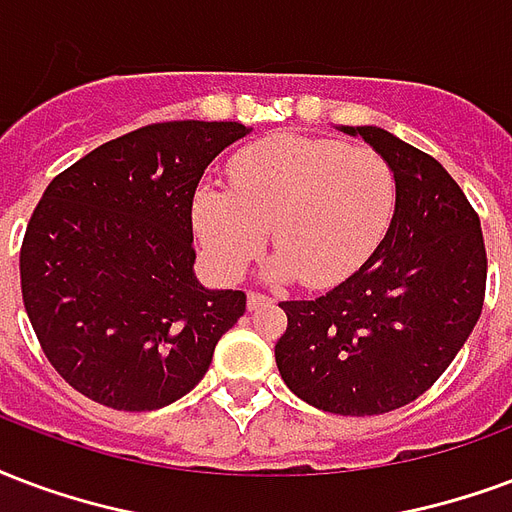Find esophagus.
<instances>
[{"instance_id": "esophagus-1", "label": "esophagus", "mask_w": 512, "mask_h": 512, "mask_svg": "<svg viewBox=\"0 0 512 512\" xmlns=\"http://www.w3.org/2000/svg\"><path fill=\"white\" fill-rule=\"evenodd\" d=\"M266 304H271V298H268V295L255 293V290L246 295V306H249L252 312H255V309H260V306H266Z\"/></svg>"}]
</instances>
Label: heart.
Instances as JSON below:
<instances>
[{"mask_svg":"<svg viewBox=\"0 0 512 512\" xmlns=\"http://www.w3.org/2000/svg\"><path fill=\"white\" fill-rule=\"evenodd\" d=\"M230 184H203L192 203L203 255L225 279L244 274L271 227V279L336 285L374 255L396 211V173L380 151L301 132L238 151Z\"/></svg>","mask_w":512,"mask_h":512,"instance_id":"b5f03b06","label":"heart"}]
</instances>
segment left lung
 I'll return each instance as SVG.
<instances>
[{
  "mask_svg": "<svg viewBox=\"0 0 512 512\" xmlns=\"http://www.w3.org/2000/svg\"><path fill=\"white\" fill-rule=\"evenodd\" d=\"M391 162L396 211L382 244L342 285L282 301L274 347L290 391L333 415H382L426 393L478 323L486 244L475 208L426 151L380 127H342Z\"/></svg>",
  "mask_w": 512,
  "mask_h": 512,
  "instance_id": "8db88e82",
  "label": "left lung"
}]
</instances>
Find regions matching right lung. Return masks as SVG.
Listing matches in <instances>:
<instances>
[{
  "instance_id": "right-lung-1",
  "label": "right lung",
  "mask_w": 512,
  "mask_h": 512,
  "mask_svg": "<svg viewBox=\"0 0 512 512\" xmlns=\"http://www.w3.org/2000/svg\"><path fill=\"white\" fill-rule=\"evenodd\" d=\"M238 121H162L102 143L59 173L21 244V293L37 342L86 399L160 410L208 372L246 309L192 271V200Z\"/></svg>"
}]
</instances>
